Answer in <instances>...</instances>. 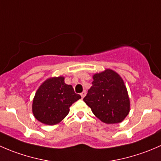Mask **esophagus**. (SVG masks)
Returning a JSON list of instances; mask_svg holds the SVG:
<instances>
[{
  "mask_svg": "<svg viewBox=\"0 0 161 161\" xmlns=\"http://www.w3.org/2000/svg\"><path fill=\"white\" fill-rule=\"evenodd\" d=\"M86 91H83V92L81 93V97H82V98H84V97L86 96Z\"/></svg>",
  "mask_w": 161,
  "mask_h": 161,
  "instance_id": "esophagus-1",
  "label": "esophagus"
}]
</instances>
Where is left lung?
<instances>
[{
	"instance_id": "obj_1",
	"label": "left lung",
	"mask_w": 161,
	"mask_h": 161,
	"mask_svg": "<svg viewBox=\"0 0 161 161\" xmlns=\"http://www.w3.org/2000/svg\"><path fill=\"white\" fill-rule=\"evenodd\" d=\"M92 79V86L84 102L103 122H121L130 111V100L123 79L111 69L94 74Z\"/></svg>"
}]
</instances>
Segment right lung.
Returning <instances> with one entry per match:
<instances>
[{
    "label": "right lung",
    "mask_w": 161,
    "mask_h": 161,
    "mask_svg": "<svg viewBox=\"0 0 161 161\" xmlns=\"http://www.w3.org/2000/svg\"><path fill=\"white\" fill-rule=\"evenodd\" d=\"M81 98L71 85L64 83V77L47 79L36 92L32 101L34 117L45 125H53L61 122L69 113V108Z\"/></svg>",
    "instance_id": "1"
}]
</instances>
